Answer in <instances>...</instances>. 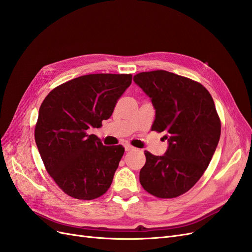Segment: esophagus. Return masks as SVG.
<instances>
[{"mask_svg": "<svg viewBox=\"0 0 252 252\" xmlns=\"http://www.w3.org/2000/svg\"><path fill=\"white\" fill-rule=\"evenodd\" d=\"M134 147L133 146H131L130 144H125V150L126 151H129V150H132Z\"/></svg>", "mask_w": 252, "mask_h": 252, "instance_id": "34e87169", "label": "esophagus"}]
</instances>
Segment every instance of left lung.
<instances>
[{
  "label": "left lung",
  "mask_w": 252,
  "mask_h": 252,
  "mask_svg": "<svg viewBox=\"0 0 252 252\" xmlns=\"http://www.w3.org/2000/svg\"><path fill=\"white\" fill-rule=\"evenodd\" d=\"M133 81L156 109L151 130L169 143L162 157L144 151L140 183L152 195L173 199L195 185L215 154L220 135L215 102L201 83L169 71L140 72Z\"/></svg>",
  "instance_id": "8db88e82"
}]
</instances>
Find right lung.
<instances>
[{
	"label": "right lung",
	"mask_w": 252,
	"mask_h": 252,
	"mask_svg": "<svg viewBox=\"0 0 252 252\" xmlns=\"http://www.w3.org/2000/svg\"><path fill=\"white\" fill-rule=\"evenodd\" d=\"M131 81V74L82 75L52 89L43 101L35 143L47 172L69 196L90 201L109 189L125 148L104 146L87 130L111 117Z\"/></svg>",
	"instance_id": "obj_1"
}]
</instances>
